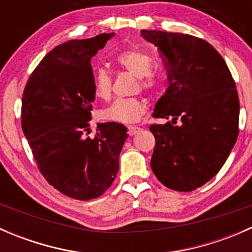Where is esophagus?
<instances>
[{
    "mask_svg": "<svg viewBox=\"0 0 252 252\" xmlns=\"http://www.w3.org/2000/svg\"><path fill=\"white\" fill-rule=\"evenodd\" d=\"M139 131H140V128H139V126H128V134L130 136L135 135V134L139 133Z\"/></svg>",
    "mask_w": 252,
    "mask_h": 252,
    "instance_id": "esophagus-1",
    "label": "esophagus"
}]
</instances>
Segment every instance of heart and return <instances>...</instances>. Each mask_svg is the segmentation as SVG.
I'll return each instance as SVG.
<instances>
[{"label":"heart","instance_id":"heart-1","mask_svg":"<svg viewBox=\"0 0 252 252\" xmlns=\"http://www.w3.org/2000/svg\"><path fill=\"white\" fill-rule=\"evenodd\" d=\"M114 62L122 69L138 78L135 91L152 93L158 86L161 73L154 67V58L139 48H128L114 57ZM94 93L101 100L110 98L112 93V78L103 68H97L93 75ZM145 112V102L139 97L118 98L102 111L101 116L108 122L116 123H134L139 121Z\"/></svg>","mask_w":252,"mask_h":252}]
</instances>
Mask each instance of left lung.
Here are the masks:
<instances>
[{
	"label": "left lung",
	"instance_id": "1",
	"mask_svg": "<svg viewBox=\"0 0 252 252\" xmlns=\"http://www.w3.org/2000/svg\"><path fill=\"white\" fill-rule=\"evenodd\" d=\"M161 52L169 86L157 101L151 168L157 179L177 191L206 184L227 161L239 134V97L227 63L200 37L142 30ZM178 126H176V123Z\"/></svg>",
	"mask_w": 252,
	"mask_h": 252
}]
</instances>
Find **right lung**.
Masks as SVG:
<instances>
[{"label":"right lung","mask_w":252,"mask_h":252,"mask_svg":"<svg viewBox=\"0 0 252 252\" xmlns=\"http://www.w3.org/2000/svg\"><path fill=\"white\" fill-rule=\"evenodd\" d=\"M111 36L58 45L37 64L23 93L22 128L37 168L48 184L75 200L96 199L111 187L128 138L126 126L116 122L98 124L95 138L85 136L95 100L90 61Z\"/></svg>","instance_id":"right-lung-1"}]
</instances>
